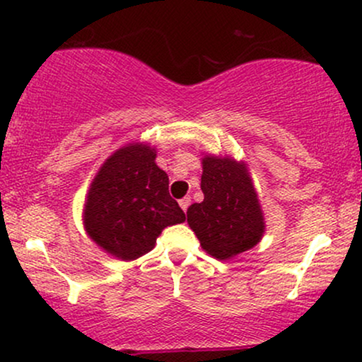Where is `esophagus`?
Returning a JSON list of instances; mask_svg holds the SVG:
<instances>
[{
  "label": "esophagus",
  "mask_w": 362,
  "mask_h": 362,
  "mask_svg": "<svg viewBox=\"0 0 362 362\" xmlns=\"http://www.w3.org/2000/svg\"><path fill=\"white\" fill-rule=\"evenodd\" d=\"M178 204H180L182 209H184L185 213H187V209H189V206H190V197H189V195H187V197H184V199H180V201H178Z\"/></svg>",
  "instance_id": "esophagus-1"
}]
</instances>
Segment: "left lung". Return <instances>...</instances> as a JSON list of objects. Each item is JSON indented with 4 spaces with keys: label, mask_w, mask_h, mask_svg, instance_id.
Wrapping results in <instances>:
<instances>
[{
    "label": "left lung",
    "mask_w": 362,
    "mask_h": 362,
    "mask_svg": "<svg viewBox=\"0 0 362 362\" xmlns=\"http://www.w3.org/2000/svg\"><path fill=\"white\" fill-rule=\"evenodd\" d=\"M204 201L187 211V221L202 248L224 260L250 250L264 235V218L247 168L230 158L202 160Z\"/></svg>",
    "instance_id": "left-lung-1"
}]
</instances>
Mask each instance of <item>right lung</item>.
<instances>
[{
	"mask_svg": "<svg viewBox=\"0 0 362 362\" xmlns=\"http://www.w3.org/2000/svg\"><path fill=\"white\" fill-rule=\"evenodd\" d=\"M155 149L132 144L115 151L95 177L85 204L90 238L122 260H134L155 247L170 224L185 213L168 192V175L156 167Z\"/></svg>",
	"mask_w": 362,
	"mask_h": 362,
	"instance_id": "obj_1",
	"label": "right lung"
}]
</instances>
